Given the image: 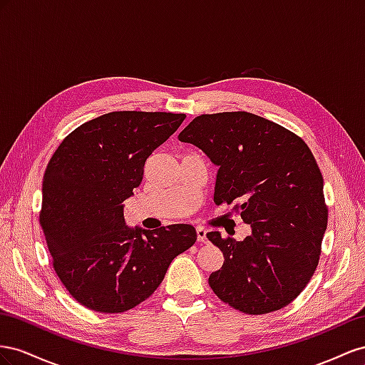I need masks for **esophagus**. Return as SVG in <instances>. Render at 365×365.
<instances>
[{
    "label": "esophagus",
    "mask_w": 365,
    "mask_h": 365,
    "mask_svg": "<svg viewBox=\"0 0 365 365\" xmlns=\"http://www.w3.org/2000/svg\"><path fill=\"white\" fill-rule=\"evenodd\" d=\"M195 232H197V242L206 243V229L202 227V226H197Z\"/></svg>",
    "instance_id": "34e87169"
}]
</instances>
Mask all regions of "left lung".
I'll return each mask as SVG.
<instances>
[{
	"label": "left lung",
	"instance_id": "obj_1",
	"mask_svg": "<svg viewBox=\"0 0 365 365\" xmlns=\"http://www.w3.org/2000/svg\"><path fill=\"white\" fill-rule=\"evenodd\" d=\"M218 166L214 202L227 203L252 226L243 242L214 231L223 252L210 286L247 315L286 307L319 263L327 205L319 166L307 143L281 125L247 111L200 114L179 134Z\"/></svg>",
	"mask_w": 365,
	"mask_h": 365
}]
</instances>
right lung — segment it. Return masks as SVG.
<instances>
[{"instance_id":"obj_1","label":"right lung","mask_w":365,"mask_h":365,"mask_svg":"<svg viewBox=\"0 0 365 365\" xmlns=\"http://www.w3.org/2000/svg\"><path fill=\"white\" fill-rule=\"evenodd\" d=\"M186 114L111 111L79 125L51 155L39 225L62 286L79 304L122 314L150 298L173 259L190 249L191 225L125 226L122 202L143 165Z\"/></svg>"}]
</instances>
